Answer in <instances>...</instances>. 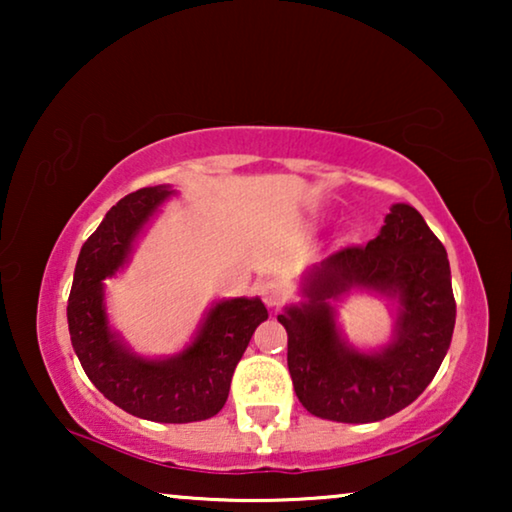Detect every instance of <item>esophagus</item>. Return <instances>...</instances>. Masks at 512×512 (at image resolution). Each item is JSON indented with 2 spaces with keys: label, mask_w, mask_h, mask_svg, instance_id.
<instances>
[{
  "label": "esophagus",
  "mask_w": 512,
  "mask_h": 512,
  "mask_svg": "<svg viewBox=\"0 0 512 512\" xmlns=\"http://www.w3.org/2000/svg\"><path fill=\"white\" fill-rule=\"evenodd\" d=\"M258 293H261L263 303L268 307H279L286 298V289L282 282H275V279H268V282H261L258 286Z\"/></svg>",
  "instance_id": "obj_1"
}]
</instances>
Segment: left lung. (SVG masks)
Here are the masks:
<instances>
[{
	"mask_svg": "<svg viewBox=\"0 0 512 512\" xmlns=\"http://www.w3.org/2000/svg\"><path fill=\"white\" fill-rule=\"evenodd\" d=\"M352 288L399 300L395 340L377 353L347 346L334 324L330 300ZM303 296L277 321L289 335L293 389L314 417L368 424L396 415L429 387L450 349L457 303L447 251L403 202L366 247H345L312 265Z\"/></svg>",
	"mask_w": 512,
	"mask_h": 512,
	"instance_id": "1",
	"label": "left lung"
}]
</instances>
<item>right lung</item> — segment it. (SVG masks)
Wrapping results in <instances>:
<instances>
[{
  "label": "right lung",
  "instance_id": "add662e5",
  "mask_svg": "<svg viewBox=\"0 0 512 512\" xmlns=\"http://www.w3.org/2000/svg\"><path fill=\"white\" fill-rule=\"evenodd\" d=\"M170 186L125 195L83 242L67 303L69 335L88 380L130 415L163 424L214 417L226 405L230 380L256 326L268 319L261 298H230L207 312L198 335L170 359H144L111 331L104 312V282L128 261L132 244Z\"/></svg>",
  "mask_w": 512,
  "mask_h": 512
}]
</instances>
